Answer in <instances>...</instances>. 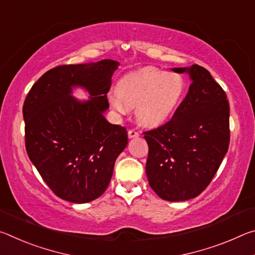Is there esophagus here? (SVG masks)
<instances>
[{
  "mask_svg": "<svg viewBox=\"0 0 255 255\" xmlns=\"http://www.w3.org/2000/svg\"><path fill=\"white\" fill-rule=\"evenodd\" d=\"M138 136H139V131L136 130L135 128H131V129H129V130H128V137L129 138H133V137H138Z\"/></svg>",
  "mask_w": 255,
  "mask_h": 255,
  "instance_id": "1",
  "label": "esophagus"
}]
</instances>
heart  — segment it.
<instances>
[{
  "label": "heart",
  "instance_id": "obj_1",
  "mask_svg": "<svg viewBox=\"0 0 255 255\" xmlns=\"http://www.w3.org/2000/svg\"><path fill=\"white\" fill-rule=\"evenodd\" d=\"M183 93L184 82L179 74L148 67L123 77L109 102L122 114L136 108L138 122L157 126L173 114Z\"/></svg>",
  "mask_w": 255,
  "mask_h": 255
}]
</instances>
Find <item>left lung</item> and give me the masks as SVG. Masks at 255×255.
<instances>
[{"label": "left lung", "mask_w": 255, "mask_h": 255, "mask_svg": "<svg viewBox=\"0 0 255 255\" xmlns=\"http://www.w3.org/2000/svg\"><path fill=\"white\" fill-rule=\"evenodd\" d=\"M188 72L192 83L172 118L144 131L148 144L146 175L155 193L167 201H184L208 187L230 145V103L205 67Z\"/></svg>", "instance_id": "left-lung-1"}]
</instances>
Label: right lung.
Instances as JSON below:
<instances>
[{
  "instance_id": "1",
  "label": "right lung",
  "mask_w": 255,
  "mask_h": 255,
  "mask_svg": "<svg viewBox=\"0 0 255 255\" xmlns=\"http://www.w3.org/2000/svg\"><path fill=\"white\" fill-rule=\"evenodd\" d=\"M118 62L59 65L47 71L23 103L24 141L30 161L56 196L84 204L109 185L116 158L128 144L126 128L103 117ZM81 85L92 100L70 96Z\"/></svg>"
}]
</instances>
